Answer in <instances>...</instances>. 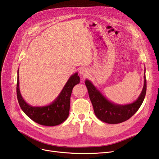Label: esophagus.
<instances>
[{"instance_id": "34e87169", "label": "esophagus", "mask_w": 159, "mask_h": 159, "mask_svg": "<svg viewBox=\"0 0 159 159\" xmlns=\"http://www.w3.org/2000/svg\"><path fill=\"white\" fill-rule=\"evenodd\" d=\"M89 70L87 68H84V67H83L81 68L80 70H79V74L80 75V76L83 77V78H85V77H87V75H89Z\"/></svg>"}]
</instances>
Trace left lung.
Returning <instances> with one entry per match:
<instances>
[{
  "label": "left lung",
  "mask_w": 159,
  "mask_h": 159,
  "mask_svg": "<svg viewBox=\"0 0 159 159\" xmlns=\"http://www.w3.org/2000/svg\"><path fill=\"white\" fill-rule=\"evenodd\" d=\"M144 68V86L138 99L134 102L125 105L113 103L105 97L93 84L90 80L86 79L85 85L87 88L89 98L93 105L95 114L97 118L107 124H120L129 119L140 108L145 98L146 80Z\"/></svg>",
  "instance_id": "obj_1"
}]
</instances>
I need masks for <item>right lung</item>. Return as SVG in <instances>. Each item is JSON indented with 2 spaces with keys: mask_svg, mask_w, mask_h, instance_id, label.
Wrapping results in <instances>:
<instances>
[{
  "mask_svg": "<svg viewBox=\"0 0 159 159\" xmlns=\"http://www.w3.org/2000/svg\"><path fill=\"white\" fill-rule=\"evenodd\" d=\"M79 83L80 77L78 72H75L70 76L60 94L50 104L45 106H32L24 100L20 92L18 70L17 96L19 105L23 111L36 123L46 126L59 125L68 118L72 89Z\"/></svg>",
  "mask_w": 159,
  "mask_h": 159,
  "instance_id": "right-lung-1",
  "label": "right lung"
}]
</instances>
